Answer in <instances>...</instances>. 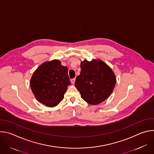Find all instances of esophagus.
<instances>
[{"label": "esophagus", "mask_w": 154, "mask_h": 154, "mask_svg": "<svg viewBox=\"0 0 154 154\" xmlns=\"http://www.w3.org/2000/svg\"><path fill=\"white\" fill-rule=\"evenodd\" d=\"M75 79H72L71 80V83L73 84V85L75 83Z\"/></svg>", "instance_id": "1"}]
</instances>
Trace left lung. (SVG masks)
Listing matches in <instances>:
<instances>
[{"mask_svg": "<svg viewBox=\"0 0 154 154\" xmlns=\"http://www.w3.org/2000/svg\"><path fill=\"white\" fill-rule=\"evenodd\" d=\"M80 68L75 86L82 98L91 105H97L108 99L116 82L112 69L100 60L82 61Z\"/></svg>", "mask_w": 154, "mask_h": 154, "instance_id": "obj_1", "label": "left lung"}]
</instances>
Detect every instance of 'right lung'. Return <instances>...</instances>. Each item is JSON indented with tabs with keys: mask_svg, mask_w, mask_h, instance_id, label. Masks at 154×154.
Returning <instances> with one entry per match:
<instances>
[{
	"mask_svg": "<svg viewBox=\"0 0 154 154\" xmlns=\"http://www.w3.org/2000/svg\"><path fill=\"white\" fill-rule=\"evenodd\" d=\"M68 69L54 60L41 64L33 74L30 82L36 99L49 107L57 106L64 98L71 84Z\"/></svg>",
	"mask_w": 154,
	"mask_h": 154,
	"instance_id": "obj_1",
	"label": "right lung"
}]
</instances>
